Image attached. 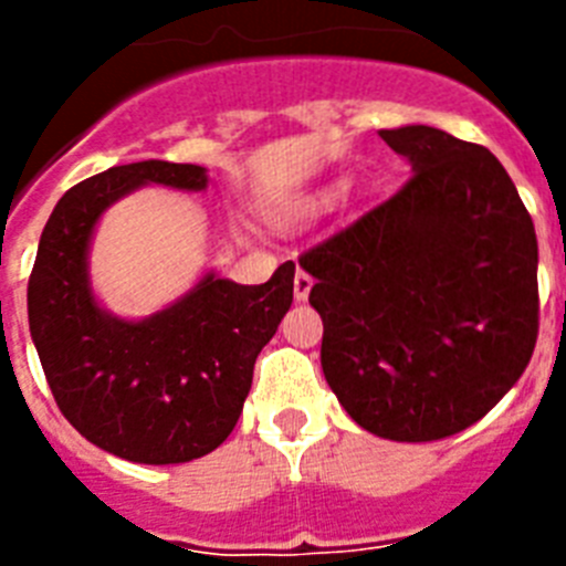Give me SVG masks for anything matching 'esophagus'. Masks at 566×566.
Returning a JSON list of instances; mask_svg holds the SVG:
<instances>
[{
    "label": "esophagus",
    "mask_w": 566,
    "mask_h": 566,
    "mask_svg": "<svg viewBox=\"0 0 566 566\" xmlns=\"http://www.w3.org/2000/svg\"><path fill=\"white\" fill-rule=\"evenodd\" d=\"M312 286H314L312 274L297 269V274H294V300H306L308 292H312Z\"/></svg>",
    "instance_id": "obj_1"
}]
</instances>
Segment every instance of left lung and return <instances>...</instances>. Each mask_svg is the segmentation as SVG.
Instances as JSON below:
<instances>
[{
	"label": "left lung",
	"instance_id": "obj_1",
	"mask_svg": "<svg viewBox=\"0 0 566 566\" xmlns=\"http://www.w3.org/2000/svg\"><path fill=\"white\" fill-rule=\"evenodd\" d=\"M379 135L413 175L300 266L348 417L394 442H433L479 422L533 357L536 229L490 149L424 124Z\"/></svg>",
	"mask_w": 566,
	"mask_h": 566
}]
</instances>
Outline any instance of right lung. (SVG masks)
<instances>
[{"mask_svg":"<svg viewBox=\"0 0 566 566\" xmlns=\"http://www.w3.org/2000/svg\"><path fill=\"white\" fill-rule=\"evenodd\" d=\"M147 184L201 192L198 164L109 167L62 195L39 240L28 283L30 337L59 411L87 442L138 464L212 453L238 424L254 359L292 306L294 263L240 286L207 272L198 286L144 319L98 306L90 240L107 207Z\"/></svg>","mask_w":566,"mask_h":566,"instance_id":"right-lung-1","label":"right lung"}]
</instances>
